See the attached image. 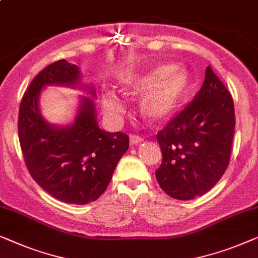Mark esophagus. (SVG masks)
I'll return each instance as SVG.
<instances>
[{
    "mask_svg": "<svg viewBox=\"0 0 258 258\" xmlns=\"http://www.w3.org/2000/svg\"><path fill=\"white\" fill-rule=\"evenodd\" d=\"M143 140H144L143 138H141L140 136H138V134H132V136L130 137V143L132 144V145L139 144V143H141V141H143Z\"/></svg>",
    "mask_w": 258,
    "mask_h": 258,
    "instance_id": "obj_1",
    "label": "esophagus"
}]
</instances>
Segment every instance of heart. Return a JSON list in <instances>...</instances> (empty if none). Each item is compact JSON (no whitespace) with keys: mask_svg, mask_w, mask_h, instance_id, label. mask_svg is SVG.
<instances>
[{"mask_svg":"<svg viewBox=\"0 0 258 258\" xmlns=\"http://www.w3.org/2000/svg\"><path fill=\"white\" fill-rule=\"evenodd\" d=\"M119 85L126 94L144 91L140 99L141 114L152 124H159L172 117L186 98L190 88V77L181 65H162L146 72L122 75ZM101 104L111 117H118L124 111L120 96L112 90H103Z\"/></svg>","mask_w":258,"mask_h":258,"instance_id":"obj_1","label":"heart"}]
</instances>
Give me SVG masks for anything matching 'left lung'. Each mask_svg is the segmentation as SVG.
Instances as JSON below:
<instances>
[{"label":"left lung","instance_id":"1","mask_svg":"<svg viewBox=\"0 0 258 258\" xmlns=\"http://www.w3.org/2000/svg\"><path fill=\"white\" fill-rule=\"evenodd\" d=\"M235 132L234 101L207 67L202 88L157 134L162 162L155 176L176 200H193L212 189L226 172Z\"/></svg>","mask_w":258,"mask_h":258}]
</instances>
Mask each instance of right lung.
Masks as SVG:
<instances>
[{"mask_svg": "<svg viewBox=\"0 0 258 258\" xmlns=\"http://www.w3.org/2000/svg\"><path fill=\"white\" fill-rule=\"evenodd\" d=\"M78 82V67L65 59L43 69L21 100L19 138L29 173L43 189L59 201L86 205L106 190L130 139L126 133L99 128L93 100L88 97L82 98L72 125L57 127L44 120L38 107L42 89L79 86Z\"/></svg>", "mask_w": 258, "mask_h": 258, "instance_id": "right-lung-1", "label": "right lung"}]
</instances>
